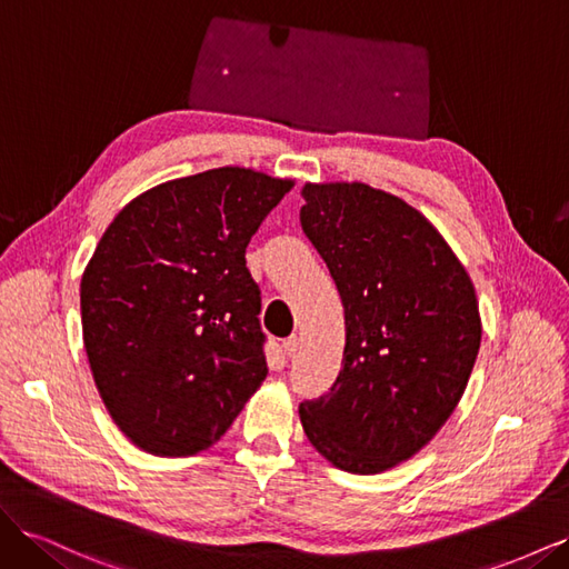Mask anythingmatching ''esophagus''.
Returning <instances> with one entry per match:
<instances>
[{
	"label": "esophagus",
	"mask_w": 569,
	"mask_h": 569,
	"mask_svg": "<svg viewBox=\"0 0 569 569\" xmlns=\"http://www.w3.org/2000/svg\"><path fill=\"white\" fill-rule=\"evenodd\" d=\"M282 351H284V356H287V358L295 356V353L299 351V337H289V339H284V341H282Z\"/></svg>",
	"instance_id": "34e87169"
}]
</instances>
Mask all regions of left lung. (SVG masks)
Returning a JSON list of instances; mask_svg holds the SVG:
<instances>
[{"instance_id": "8db88e82", "label": "left lung", "mask_w": 569, "mask_h": 569, "mask_svg": "<svg viewBox=\"0 0 569 569\" xmlns=\"http://www.w3.org/2000/svg\"><path fill=\"white\" fill-rule=\"evenodd\" d=\"M301 228L343 303L347 347L325 396L299 406L335 468L377 475L416 456L451 418L481 320L470 274L420 211L363 182H308Z\"/></svg>"}]
</instances>
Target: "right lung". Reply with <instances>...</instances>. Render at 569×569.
Returning a JSON list of instances; mask_svg holds the SVG:
<instances>
[{
	"label": "right lung",
	"instance_id": "right-lung-1",
	"mask_svg": "<svg viewBox=\"0 0 569 569\" xmlns=\"http://www.w3.org/2000/svg\"><path fill=\"white\" fill-rule=\"evenodd\" d=\"M295 187L226 166L147 189L82 272V341L109 416L163 458L206 451L268 375L247 247Z\"/></svg>",
	"mask_w": 569,
	"mask_h": 569
}]
</instances>
